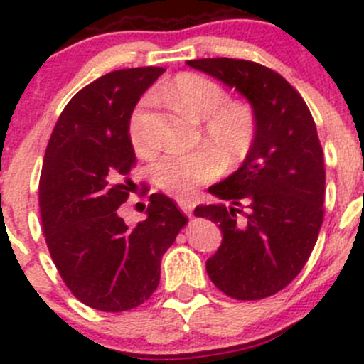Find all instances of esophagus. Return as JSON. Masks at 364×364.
<instances>
[{
  "instance_id": "esophagus-1",
  "label": "esophagus",
  "mask_w": 364,
  "mask_h": 364,
  "mask_svg": "<svg viewBox=\"0 0 364 364\" xmlns=\"http://www.w3.org/2000/svg\"><path fill=\"white\" fill-rule=\"evenodd\" d=\"M178 205H179V209H181V211L185 213V215L192 216V213H193V203H192V200H190V199H183V197H179Z\"/></svg>"
}]
</instances>
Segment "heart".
Masks as SVG:
<instances>
[{
    "label": "heart",
    "instance_id": "1",
    "mask_svg": "<svg viewBox=\"0 0 364 364\" xmlns=\"http://www.w3.org/2000/svg\"><path fill=\"white\" fill-rule=\"evenodd\" d=\"M167 97L179 109L203 121V139L209 149L186 153H165L151 165L153 181L172 196H188L197 186L209 183L227 165L241 164L253 149L257 139V114L248 102L229 100L222 84L199 73L176 75L156 97ZM151 98H142L128 121V137L135 151L151 155L156 144L148 128V107Z\"/></svg>",
    "mask_w": 364,
    "mask_h": 364
}]
</instances>
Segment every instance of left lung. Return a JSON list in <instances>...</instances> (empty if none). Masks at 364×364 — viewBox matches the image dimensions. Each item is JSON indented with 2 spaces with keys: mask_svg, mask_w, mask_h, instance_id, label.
<instances>
[{
  "mask_svg": "<svg viewBox=\"0 0 364 364\" xmlns=\"http://www.w3.org/2000/svg\"><path fill=\"white\" fill-rule=\"evenodd\" d=\"M186 65L234 87L255 109L250 155L209 186L229 205H197L193 215L222 230V245L205 262L213 284L234 299H264L294 280L317 243L326 192L317 127L303 97L274 70L232 58Z\"/></svg>",
  "mask_w": 364,
  "mask_h": 364,
  "instance_id": "left-lung-1",
  "label": "left lung"
}]
</instances>
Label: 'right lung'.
<instances>
[{
  "label": "right lung",
  "instance_id": "add662e5",
  "mask_svg": "<svg viewBox=\"0 0 364 364\" xmlns=\"http://www.w3.org/2000/svg\"><path fill=\"white\" fill-rule=\"evenodd\" d=\"M165 70L124 68L79 91L58 117L43 156L38 204L50 257L73 296L102 311H124L151 297L161 255L188 218L164 193L128 227L119 216L134 183L128 121Z\"/></svg>",
  "mask_w": 364,
  "mask_h": 364
}]
</instances>
